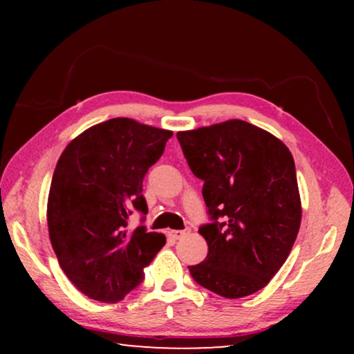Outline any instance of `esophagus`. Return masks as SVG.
Returning <instances> with one entry per match:
<instances>
[{"mask_svg": "<svg viewBox=\"0 0 354 354\" xmlns=\"http://www.w3.org/2000/svg\"><path fill=\"white\" fill-rule=\"evenodd\" d=\"M185 234H189L187 227H185V230H171V231H169V236L173 239V241H179V239H183Z\"/></svg>", "mask_w": 354, "mask_h": 354, "instance_id": "obj_1", "label": "esophagus"}]
</instances>
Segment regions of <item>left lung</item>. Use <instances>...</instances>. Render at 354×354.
<instances>
[{"mask_svg":"<svg viewBox=\"0 0 354 354\" xmlns=\"http://www.w3.org/2000/svg\"><path fill=\"white\" fill-rule=\"evenodd\" d=\"M176 137L192 173L205 183L211 220L198 230L207 256L189 266L192 278L225 298L261 290L286 262L301 221L289 148L242 120Z\"/></svg>","mask_w":354,"mask_h":354,"instance_id":"1","label":"left lung"}]
</instances>
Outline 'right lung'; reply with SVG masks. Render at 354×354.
<instances>
[{
  "instance_id": "add662e5",
  "label": "right lung",
  "mask_w": 354,
  "mask_h": 354,
  "mask_svg": "<svg viewBox=\"0 0 354 354\" xmlns=\"http://www.w3.org/2000/svg\"><path fill=\"white\" fill-rule=\"evenodd\" d=\"M171 131L111 118L84 131L57 160L48 196V231L67 278L84 295L117 303L143 281V268L165 245L145 226L143 178L162 156Z\"/></svg>"
}]
</instances>
